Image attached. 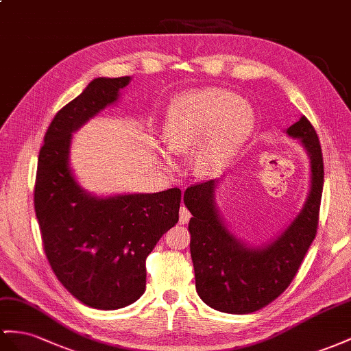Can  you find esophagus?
I'll return each instance as SVG.
<instances>
[{"mask_svg": "<svg viewBox=\"0 0 351 351\" xmlns=\"http://www.w3.org/2000/svg\"><path fill=\"white\" fill-rule=\"evenodd\" d=\"M191 218V213L188 210L185 206H181V209H179V222L181 223H186Z\"/></svg>", "mask_w": 351, "mask_h": 351, "instance_id": "34e87169", "label": "esophagus"}]
</instances>
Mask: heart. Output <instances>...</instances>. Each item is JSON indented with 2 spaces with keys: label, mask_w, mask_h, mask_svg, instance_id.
Instances as JSON below:
<instances>
[{
  "label": "heart",
  "mask_w": 351,
  "mask_h": 351,
  "mask_svg": "<svg viewBox=\"0 0 351 351\" xmlns=\"http://www.w3.org/2000/svg\"><path fill=\"white\" fill-rule=\"evenodd\" d=\"M255 128L252 108L226 90L181 96L169 106L165 141L176 154L195 156V170L210 175L236 154Z\"/></svg>",
  "instance_id": "obj_1"
}]
</instances>
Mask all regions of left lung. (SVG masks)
I'll list each match as a JSON object with an SVG mask.
<instances>
[{
  "label": "left lung",
  "instance_id": "left-lung-1",
  "mask_svg": "<svg viewBox=\"0 0 351 351\" xmlns=\"http://www.w3.org/2000/svg\"><path fill=\"white\" fill-rule=\"evenodd\" d=\"M286 133L300 139L307 149L311 186L298 217L269 245L247 246L228 231L215 206L217 181L185 190L184 203L193 215L188 231L195 289L203 302L218 311L249 314L273 302L293 280L316 237L325 176L320 142L304 115Z\"/></svg>",
  "mask_w": 351,
  "mask_h": 351
}]
</instances>
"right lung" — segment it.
<instances>
[{
	"label": "right lung",
	"instance_id": "right-lung-1",
	"mask_svg": "<svg viewBox=\"0 0 351 351\" xmlns=\"http://www.w3.org/2000/svg\"><path fill=\"white\" fill-rule=\"evenodd\" d=\"M130 77L95 78L55 115L40 149L34 204L58 280L88 307L117 310L145 292L147 256L179 219L181 190L95 197L69 169L71 134L119 99Z\"/></svg>",
	"mask_w": 351,
	"mask_h": 351
}]
</instances>
